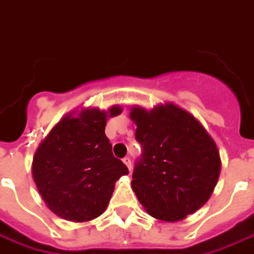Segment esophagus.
Wrapping results in <instances>:
<instances>
[{"label":"esophagus","instance_id":"esophagus-1","mask_svg":"<svg viewBox=\"0 0 254 254\" xmlns=\"http://www.w3.org/2000/svg\"><path fill=\"white\" fill-rule=\"evenodd\" d=\"M122 161H124V164L127 167V170L132 171V161H130V159H129V157H125V159H124Z\"/></svg>","mask_w":254,"mask_h":254}]
</instances>
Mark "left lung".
I'll list each match as a JSON object with an SVG mask.
<instances>
[{
	"label": "left lung",
	"mask_w": 254,
	"mask_h": 254,
	"mask_svg": "<svg viewBox=\"0 0 254 254\" xmlns=\"http://www.w3.org/2000/svg\"><path fill=\"white\" fill-rule=\"evenodd\" d=\"M129 116L142 145L132 176L138 202L156 219H185L207 202L217 186V144L191 113L172 102L151 110L136 105Z\"/></svg>",
	"instance_id": "8db88e82"
}]
</instances>
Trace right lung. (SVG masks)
<instances>
[{
    "mask_svg": "<svg viewBox=\"0 0 254 254\" xmlns=\"http://www.w3.org/2000/svg\"><path fill=\"white\" fill-rule=\"evenodd\" d=\"M121 112L120 105L69 112L37 146L32 178L47 207L58 217L79 223L95 219L108 207L116 182L129 174L113 156L105 134L108 118Z\"/></svg>",
    "mask_w": 254,
    "mask_h": 254,
    "instance_id": "obj_1",
    "label": "right lung"
}]
</instances>
